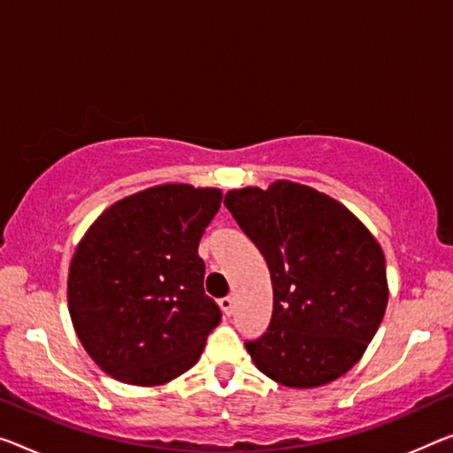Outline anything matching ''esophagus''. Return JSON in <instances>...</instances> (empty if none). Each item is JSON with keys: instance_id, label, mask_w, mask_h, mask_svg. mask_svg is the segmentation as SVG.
<instances>
[{"instance_id": "1", "label": "esophagus", "mask_w": 453, "mask_h": 453, "mask_svg": "<svg viewBox=\"0 0 453 453\" xmlns=\"http://www.w3.org/2000/svg\"><path fill=\"white\" fill-rule=\"evenodd\" d=\"M219 305H220V310L225 311L226 316H231L233 311H234V299L233 297H222L220 302H219Z\"/></svg>"}]
</instances>
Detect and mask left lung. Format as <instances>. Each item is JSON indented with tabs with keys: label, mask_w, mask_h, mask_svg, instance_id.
<instances>
[{
	"label": "left lung",
	"mask_w": 453,
	"mask_h": 453,
	"mask_svg": "<svg viewBox=\"0 0 453 453\" xmlns=\"http://www.w3.org/2000/svg\"><path fill=\"white\" fill-rule=\"evenodd\" d=\"M225 206L259 249L273 285L269 328L245 344L255 366L291 388L342 377L387 310L379 241L338 200L289 180L228 190Z\"/></svg>",
	"instance_id": "left-lung-1"
}]
</instances>
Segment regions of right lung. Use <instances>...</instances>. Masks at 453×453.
<instances>
[{
  "label": "right lung",
  "mask_w": 453,
  "mask_h": 453,
  "mask_svg": "<svg viewBox=\"0 0 453 453\" xmlns=\"http://www.w3.org/2000/svg\"><path fill=\"white\" fill-rule=\"evenodd\" d=\"M220 203L219 188L162 184L111 204L88 226L66 296L76 336L101 371L156 387L198 363L222 318L198 257Z\"/></svg>",
  "instance_id": "right-lung-1"
}]
</instances>
